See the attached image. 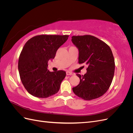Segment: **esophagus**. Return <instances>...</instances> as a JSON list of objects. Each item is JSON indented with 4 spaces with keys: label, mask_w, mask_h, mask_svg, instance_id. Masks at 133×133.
<instances>
[{
    "label": "esophagus",
    "mask_w": 133,
    "mask_h": 133,
    "mask_svg": "<svg viewBox=\"0 0 133 133\" xmlns=\"http://www.w3.org/2000/svg\"><path fill=\"white\" fill-rule=\"evenodd\" d=\"M66 75H73V73H70V72H69V71H66Z\"/></svg>",
    "instance_id": "obj_1"
}]
</instances>
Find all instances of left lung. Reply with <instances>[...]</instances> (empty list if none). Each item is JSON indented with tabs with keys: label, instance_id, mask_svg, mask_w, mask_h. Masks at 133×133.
I'll return each instance as SVG.
<instances>
[{
	"label": "left lung",
	"instance_id": "left-lung-1",
	"mask_svg": "<svg viewBox=\"0 0 133 133\" xmlns=\"http://www.w3.org/2000/svg\"><path fill=\"white\" fill-rule=\"evenodd\" d=\"M71 41L79 50V63L88 65L87 73L76 74L78 85L73 88L79 98L90 100L100 97L109 88L115 70L114 58L110 48L94 36H73Z\"/></svg>",
	"mask_w": 133,
	"mask_h": 133
}]
</instances>
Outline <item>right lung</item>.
I'll return each mask as SVG.
<instances>
[{
    "instance_id": "obj_1",
    "label": "right lung",
    "mask_w": 133,
    "mask_h": 133,
    "mask_svg": "<svg viewBox=\"0 0 133 133\" xmlns=\"http://www.w3.org/2000/svg\"><path fill=\"white\" fill-rule=\"evenodd\" d=\"M68 37L67 35H41L25 43L19 56L18 70L24 87L31 95L46 98L59 90L66 72L49 71L48 62L54 58L58 48Z\"/></svg>"
}]
</instances>
